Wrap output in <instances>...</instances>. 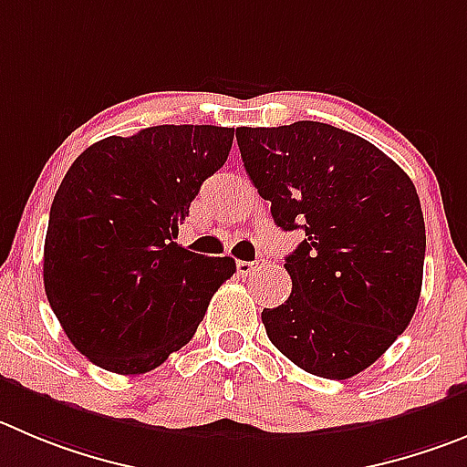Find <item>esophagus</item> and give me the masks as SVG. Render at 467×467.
Returning a JSON list of instances; mask_svg holds the SVG:
<instances>
[{"label":"esophagus","mask_w":467,"mask_h":467,"mask_svg":"<svg viewBox=\"0 0 467 467\" xmlns=\"http://www.w3.org/2000/svg\"><path fill=\"white\" fill-rule=\"evenodd\" d=\"M263 269V263L260 260H255V263H246V260H239L237 263V272L242 274V276H251V274L260 272Z\"/></svg>","instance_id":"1"}]
</instances>
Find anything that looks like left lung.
I'll return each instance as SVG.
<instances>
[{"label":"left lung","instance_id":"obj_1","mask_svg":"<svg viewBox=\"0 0 467 467\" xmlns=\"http://www.w3.org/2000/svg\"><path fill=\"white\" fill-rule=\"evenodd\" d=\"M237 145L274 223L304 233L285 258L293 293L263 311L269 341L306 373L348 380L415 316L426 254L415 184L376 145L320 121L242 126Z\"/></svg>","mask_w":467,"mask_h":467}]
</instances>
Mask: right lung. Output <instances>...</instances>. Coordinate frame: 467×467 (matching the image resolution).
<instances>
[{
	"label": "right lung",
	"instance_id": "add662e5",
	"mask_svg": "<svg viewBox=\"0 0 467 467\" xmlns=\"http://www.w3.org/2000/svg\"><path fill=\"white\" fill-rule=\"evenodd\" d=\"M233 138L225 126H150L94 142L68 168L50 207L43 285L68 341L96 366L138 376L163 364L237 269L174 242Z\"/></svg>",
	"mask_w": 467,
	"mask_h": 467
}]
</instances>
